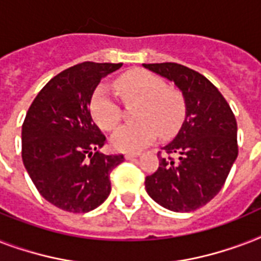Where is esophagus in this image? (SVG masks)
<instances>
[{
	"label": "esophagus",
	"instance_id": "34e87169",
	"mask_svg": "<svg viewBox=\"0 0 261 261\" xmlns=\"http://www.w3.org/2000/svg\"><path fill=\"white\" fill-rule=\"evenodd\" d=\"M126 160H133V159H137V157H139V153H127L126 155Z\"/></svg>",
	"mask_w": 261,
	"mask_h": 261
}]
</instances>
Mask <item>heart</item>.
I'll list each match as a JSON object with an SVG mask.
<instances>
[{"label": "heart", "mask_w": 261, "mask_h": 261, "mask_svg": "<svg viewBox=\"0 0 261 261\" xmlns=\"http://www.w3.org/2000/svg\"><path fill=\"white\" fill-rule=\"evenodd\" d=\"M126 101H139L135 110L138 122L123 124L111 137L112 146L119 151L134 153L145 149L157 139L174 134L186 116L184 96L176 88L165 85L163 79L143 69L122 74L114 84ZM90 110L94 122L102 130L111 131L120 122V108L106 87L94 92Z\"/></svg>", "instance_id": "1"}]
</instances>
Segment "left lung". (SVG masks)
<instances>
[{"label": "left lung", "instance_id": "obj_1", "mask_svg": "<svg viewBox=\"0 0 261 261\" xmlns=\"http://www.w3.org/2000/svg\"><path fill=\"white\" fill-rule=\"evenodd\" d=\"M142 66L173 83L186 101L184 122L163 147L177 159L160 157L159 169L145 178L146 192L168 210H196L221 191L237 159L234 115L221 92L198 71L172 62Z\"/></svg>", "mask_w": 261, "mask_h": 261}]
</instances>
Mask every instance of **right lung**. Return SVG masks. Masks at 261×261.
Returning a JSON list of instances; mask_svg holds the SVG:
<instances>
[{"label":"right lung","mask_w":261,"mask_h":261,"mask_svg":"<svg viewBox=\"0 0 261 261\" xmlns=\"http://www.w3.org/2000/svg\"><path fill=\"white\" fill-rule=\"evenodd\" d=\"M122 66L69 67L46 84L27 112L22 163L40 195L61 210L88 213L110 195V173L124 157L98 150L106 137L92 119L90 101L100 81Z\"/></svg>","instance_id":"obj_1"}]
</instances>
